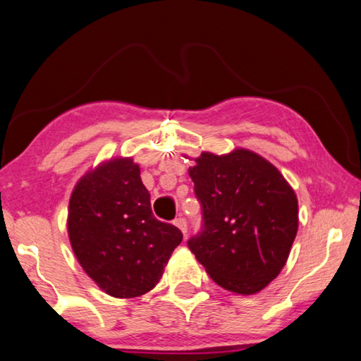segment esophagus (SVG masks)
Returning a JSON list of instances; mask_svg holds the SVG:
<instances>
[{"mask_svg": "<svg viewBox=\"0 0 361 361\" xmlns=\"http://www.w3.org/2000/svg\"><path fill=\"white\" fill-rule=\"evenodd\" d=\"M173 223H175L176 228H178L183 232V235L186 237V234H188V223H186V219L185 218H176Z\"/></svg>", "mask_w": 361, "mask_h": 361, "instance_id": "obj_1", "label": "esophagus"}]
</instances>
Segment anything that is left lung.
Wrapping results in <instances>:
<instances>
[{
    "label": "left lung",
    "instance_id": "1",
    "mask_svg": "<svg viewBox=\"0 0 361 361\" xmlns=\"http://www.w3.org/2000/svg\"><path fill=\"white\" fill-rule=\"evenodd\" d=\"M202 229L188 247L224 290L255 295L282 271L298 232V199L253 151L202 152L189 169Z\"/></svg>",
    "mask_w": 361,
    "mask_h": 361
}]
</instances>
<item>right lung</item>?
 Returning <instances> with one entry per match:
<instances>
[{
  "instance_id": "right-lung-1",
  "label": "right lung",
  "mask_w": 361,
  "mask_h": 361,
  "mask_svg": "<svg viewBox=\"0 0 361 361\" xmlns=\"http://www.w3.org/2000/svg\"><path fill=\"white\" fill-rule=\"evenodd\" d=\"M149 192L130 157L85 173L73 191L68 237L85 274L114 298H137L162 277L181 231L151 210Z\"/></svg>"
}]
</instances>
